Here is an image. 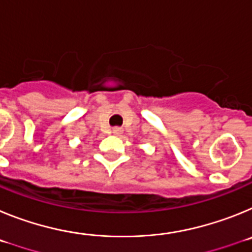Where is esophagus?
<instances>
[{"label": "esophagus", "mask_w": 252, "mask_h": 252, "mask_svg": "<svg viewBox=\"0 0 252 252\" xmlns=\"http://www.w3.org/2000/svg\"><path fill=\"white\" fill-rule=\"evenodd\" d=\"M122 132H124V130H122L121 127L112 128V133H113V135H116V136H119V135H121Z\"/></svg>", "instance_id": "obj_1"}]
</instances>
